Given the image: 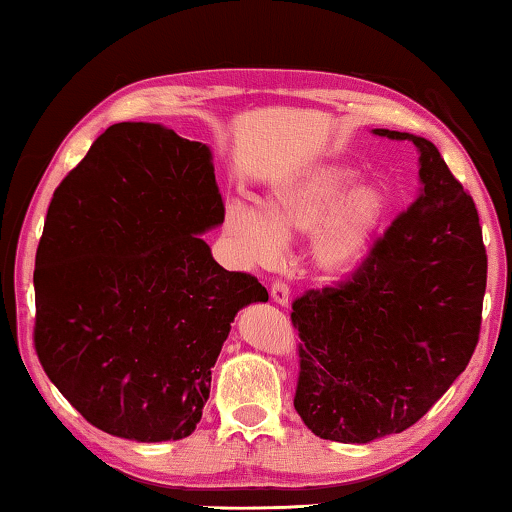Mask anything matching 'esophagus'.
Instances as JSON below:
<instances>
[{
    "mask_svg": "<svg viewBox=\"0 0 512 512\" xmlns=\"http://www.w3.org/2000/svg\"><path fill=\"white\" fill-rule=\"evenodd\" d=\"M270 296L277 305H289V298H291L289 284H284L282 279H275V282H272V286H270Z\"/></svg>",
    "mask_w": 512,
    "mask_h": 512,
    "instance_id": "1",
    "label": "esophagus"
}]
</instances>
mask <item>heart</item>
Listing matches in <instances>:
<instances>
[{
  "label": "heart",
  "instance_id": "b5f03b06",
  "mask_svg": "<svg viewBox=\"0 0 512 512\" xmlns=\"http://www.w3.org/2000/svg\"><path fill=\"white\" fill-rule=\"evenodd\" d=\"M361 172L340 160H321L272 181L263 207L230 200L223 230L247 265H275L286 240L312 237L310 256L328 277L352 270L366 254L389 198L377 184H359Z\"/></svg>",
  "mask_w": 512,
  "mask_h": 512
}]
</instances>
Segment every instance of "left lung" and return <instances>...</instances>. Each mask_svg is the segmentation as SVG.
I'll list each match as a JSON object with an SVG mask.
<instances>
[{"label": "left lung", "mask_w": 512, "mask_h": 512, "mask_svg": "<svg viewBox=\"0 0 512 512\" xmlns=\"http://www.w3.org/2000/svg\"><path fill=\"white\" fill-rule=\"evenodd\" d=\"M419 195L354 275L293 300L300 373L296 405L314 436L370 443L419 422L475 352L487 286L478 209L429 139Z\"/></svg>", "instance_id": "1"}]
</instances>
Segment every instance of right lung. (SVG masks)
<instances>
[{
    "instance_id": "add662e5",
    "label": "right lung",
    "mask_w": 512,
    "mask_h": 512,
    "mask_svg": "<svg viewBox=\"0 0 512 512\" xmlns=\"http://www.w3.org/2000/svg\"><path fill=\"white\" fill-rule=\"evenodd\" d=\"M226 216L207 144L116 123L55 188L34 261V349L111 436H191L230 321L268 291L202 233Z\"/></svg>"
}]
</instances>
